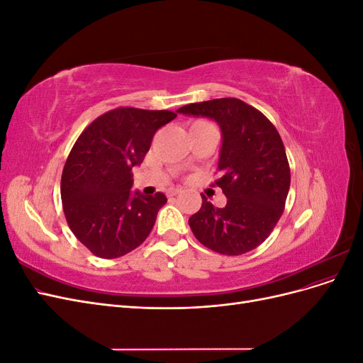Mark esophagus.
<instances>
[{"instance_id":"esophagus-1","label":"esophagus","mask_w":363,"mask_h":363,"mask_svg":"<svg viewBox=\"0 0 363 363\" xmlns=\"http://www.w3.org/2000/svg\"><path fill=\"white\" fill-rule=\"evenodd\" d=\"M183 191L180 189V188H175V189H169L168 191V196H175V195H179V194H182Z\"/></svg>"}]
</instances>
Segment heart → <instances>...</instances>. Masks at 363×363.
<instances>
[{
	"label": "heart",
	"mask_w": 363,
	"mask_h": 363,
	"mask_svg": "<svg viewBox=\"0 0 363 363\" xmlns=\"http://www.w3.org/2000/svg\"><path fill=\"white\" fill-rule=\"evenodd\" d=\"M196 123H204V121H196ZM196 123H195V124H196Z\"/></svg>",
	"instance_id": "heart-1"
}]
</instances>
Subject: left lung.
<instances>
[{
	"label": "left lung",
	"mask_w": 363,
	"mask_h": 363,
	"mask_svg": "<svg viewBox=\"0 0 363 363\" xmlns=\"http://www.w3.org/2000/svg\"><path fill=\"white\" fill-rule=\"evenodd\" d=\"M177 112L208 116L223 131L218 169L225 207L203 204L189 218L195 238L212 251L239 256L265 240L284 211L291 186L289 162L277 128L256 107L238 98L192 103Z\"/></svg>",
	"instance_id": "1"
}]
</instances>
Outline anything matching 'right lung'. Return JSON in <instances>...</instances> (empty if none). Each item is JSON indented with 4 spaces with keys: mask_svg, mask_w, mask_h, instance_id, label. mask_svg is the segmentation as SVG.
Wrapping results in <instances>:
<instances>
[{
    "mask_svg": "<svg viewBox=\"0 0 363 363\" xmlns=\"http://www.w3.org/2000/svg\"><path fill=\"white\" fill-rule=\"evenodd\" d=\"M177 113L118 107L87 125L63 167L67 223L92 255L116 259L138 248L155 227L162 192L131 194L133 167L144 162L156 131Z\"/></svg>",
    "mask_w": 363,
    "mask_h": 363,
    "instance_id": "1",
    "label": "right lung"
}]
</instances>
